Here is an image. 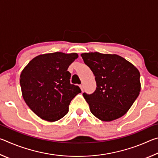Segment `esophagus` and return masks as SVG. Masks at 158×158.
Wrapping results in <instances>:
<instances>
[{"instance_id": "1", "label": "esophagus", "mask_w": 158, "mask_h": 158, "mask_svg": "<svg viewBox=\"0 0 158 158\" xmlns=\"http://www.w3.org/2000/svg\"><path fill=\"white\" fill-rule=\"evenodd\" d=\"M79 87H80V89H81V90L83 91V90H84V85L81 84V85H79Z\"/></svg>"}]
</instances>
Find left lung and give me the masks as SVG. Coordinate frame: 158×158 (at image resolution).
I'll return each instance as SVG.
<instances>
[{"mask_svg":"<svg viewBox=\"0 0 158 158\" xmlns=\"http://www.w3.org/2000/svg\"><path fill=\"white\" fill-rule=\"evenodd\" d=\"M81 56L95 75L97 85L92 94L83 93L90 112L102 121L124 116L141 90L137 68L116 54L90 52Z\"/></svg>","mask_w":158,"mask_h":158,"instance_id":"obj_1","label":"left lung"}]
</instances>
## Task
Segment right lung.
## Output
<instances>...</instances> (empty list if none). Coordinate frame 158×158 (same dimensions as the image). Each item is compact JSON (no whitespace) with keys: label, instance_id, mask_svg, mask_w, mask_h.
<instances>
[{"label":"right lung","instance_id":"1","mask_svg":"<svg viewBox=\"0 0 158 158\" xmlns=\"http://www.w3.org/2000/svg\"><path fill=\"white\" fill-rule=\"evenodd\" d=\"M78 58L76 53L55 52L32 59L20 75L22 96L29 108L45 121L53 122L68 114L72 100L81 92L70 84L68 68Z\"/></svg>","mask_w":158,"mask_h":158}]
</instances>
